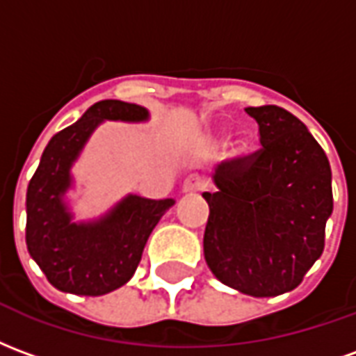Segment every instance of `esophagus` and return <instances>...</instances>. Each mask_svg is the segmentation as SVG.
<instances>
[{"label":"esophagus","mask_w":356,"mask_h":356,"mask_svg":"<svg viewBox=\"0 0 356 356\" xmlns=\"http://www.w3.org/2000/svg\"><path fill=\"white\" fill-rule=\"evenodd\" d=\"M206 186V179L200 177L198 173H193V175H188L185 179V183H183V191L185 193H198Z\"/></svg>","instance_id":"obj_1"}]
</instances>
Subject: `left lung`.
<instances>
[{"instance_id": "1", "label": "left lung", "mask_w": 356, "mask_h": 356, "mask_svg": "<svg viewBox=\"0 0 356 356\" xmlns=\"http://www.w3.org/2000/svg\"><path fill=\"white\" fill-rule=\"evenodd\" d=\"M246 114L257 122L261 148L217 165V193H204V257L227 286L275 298L298 288L324 252L334 209L332 170L321 145L288 110L265 104Z\"/></svg>"}]
</instances>
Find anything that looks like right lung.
<instances>
[{"mask_svg":"<svg viewBox=\"0 0 356 356\" xmlns=\"http://www.w3.org/2000/svg\"><path fill=\"white\" fill-rule=\"evenodd\" d=\"M139 104L99 101L76 122L53 135L26 193V246L57 290L104 296L124 286L139 265L150 232L175 202L127 196L108 216L89 225L72 223L63 204L70 165L102 120L140 122Z\"/></svg>","mask_w":356,"mask_h":356,"instance_id":"right-lung-1","label":"right lung"}]
</instances>
